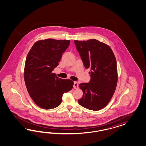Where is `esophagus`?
Returning a JSON list of instances; mask_svg holds the SVG:
<instances>
[{"label":"esophagus","mask_w":146,"mask_h":146,"mask_svg":"<svg viewBox=\"0 0 146 146\" xmlns=\"http://www.w3.org/2000/svg\"><path fill=\"white\" fill-rule=\"evenodd\" d=\"M73 87H74V88L77 89L79 87V85L77 82H74V85H73Z\"/></svg>","instance_id":"obj_1"}]
</instances>
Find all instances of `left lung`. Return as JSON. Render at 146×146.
<instances>
[{"instance_id": "1", "label": "left lung", "mask_w": 146, "mask_h": 146, "mask_svg": "<svg viewBox=\"0 0 146 146\" xmlns=\"http://www.w3.org/2000/svg\"><path fill=\"white\" fill-rule=\"evenodd\" d=\"M74 42L85 68L91 69L89 82L79 86L83 96L78 102L86 109L100 110L110 102L116 88L118 73L115 54L108 45L95 39Z\"/></svg>"}]
</instances>
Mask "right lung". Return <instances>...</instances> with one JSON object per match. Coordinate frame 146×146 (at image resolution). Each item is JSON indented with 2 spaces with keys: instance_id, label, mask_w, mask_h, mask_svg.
<instances>
[{
  "instance_id": "add662e5",
  "label": "right lung",
  "mask_w": 146,
  "mask_h": 146,
  "mask_svg": "<svg viewBox=\"0 0 146 146\" xmlns=\"http://www.w3.org/2000/svg\"><path fill=\"white\" fill-rule=\"evenodd\" d=\"M70 44V40H40L27 54L24 70L25 84L33 101L42 109L59 106L63 94L73 88V81L62 79L52 73Z\"/></svg>"
}]
</instances>
